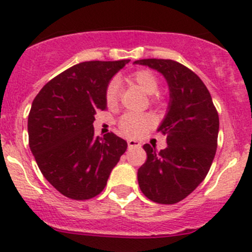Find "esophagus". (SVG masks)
Listing matches in <instances>:
<instances>
[{"label": "esophagus", "instance_id": "1", "mask_svg": "<svg viewBox=\"0 0 252 252\" xmlns=\"http://www.w3.org/2000/svg\"><path fill=\"white\" fill-rule=\"evenodd\" d=\"M140 147V143L138 140H134V139H129L128 140V148H139Z\"/></svg>", "mask_w": 252, "mask_h": 252}]
</instances>
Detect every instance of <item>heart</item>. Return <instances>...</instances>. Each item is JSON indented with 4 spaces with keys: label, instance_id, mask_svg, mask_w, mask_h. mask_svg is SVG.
Masks as SVG:
<instances>
[{
    "label": "heart",
    "instance_id": "b5f03b06",
    "mask_svg": "<svg viewBox=\"0 0 252 252\" xmlns=\"http://www.w3.org/2000/svg\"><path fill=\"white\" fill-rule=\"evenodd\" d=\"M131 83L137 84L145 94L153 95L158 92L159 82L157 77L149 70H137V72L131 73L128 77ZM119 94V86L118 82L113 81L108 84L107 92H105V99L108 104H114L118 99ZM153 124L152 118L149 115H140L128 113L124 114L119 121V128L126 135L129 137H138L140 134L144 133L148 128H150Z\"/></svg>",
    "mask_w": 252,
    "mask_h": 252
}]
</instances>
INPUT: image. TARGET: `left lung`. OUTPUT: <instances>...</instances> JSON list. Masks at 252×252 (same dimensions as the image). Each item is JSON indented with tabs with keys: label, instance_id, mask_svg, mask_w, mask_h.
<instances>
[{
	"label": "left lung",
	"instance_id": "obj_1",
	"mask_svg": "<svg viewBox=\"0 0 252 252\" xmlns=\"http://www.w3.org/2000/svg\"><path fill=\"white\" fill-rule=\"evenodd\" d=\"M158 70L169 87V104L158 131L166 135L159 153L145 144L147 161L138 169L143 194L154 203L175 204L205 179L218 147L219 115L208 88L192 70L171 60H139Z\"/></svg>",
	"mask_w": 252,
	"mask_h": 252
}]
</instances>
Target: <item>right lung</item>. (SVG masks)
<instances>
[{
  "label": "right lung",
  "mask_w": 252,
  "mask_h": 252,
  "mask_svg": "<svg viewBox=\"0 0 252 252\" xmlns=\"http://www.w3.org/2000/svg\"><path fill=\"white\" fill-rule=\"evenodd\" d=\"M130 60L91 61L73 65L49 81L28 115L30 149L39 170L61 194L74 200L97 196L126 142L108 133L94 135V114L107 108L110 79Z\"/></svg>",
  "instance_id": "add662e5"
}]
</instances>
